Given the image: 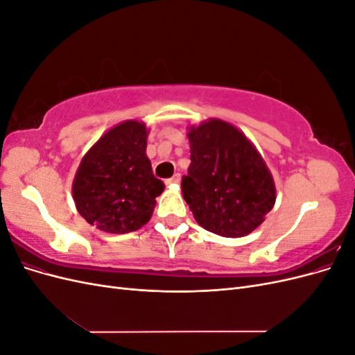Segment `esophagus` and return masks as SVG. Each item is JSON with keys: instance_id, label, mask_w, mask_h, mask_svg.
I'll return each instance as SVG.
<instances>
[{"instance_id": "obj_1", "label": "esophagus", "mask_w": 355, "mask_h": 355, "mask_svg": "<svg viewBox=\"0 0 355 355\" xmlns=\"http://www.w3.org/2000/svg\"><path fill=\"white\" fill-rule=\"evenodd\" d=\"M179 182H180V175H179V173H176L173 178L167 179V180H166V184H167V185H178Z\"/></svg>"}]
</instances>
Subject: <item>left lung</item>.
Segmentation results:
<instances>
[{
    "mask_svg": "<svg viewBox=\"0 0 355 355\" xmlns=\"http://www.w3.org/2000/svg\"><path fill=\"white\" fill-rule=\"evenodd\" d=\"M188 139L191 164L180 185L196 220L222 237L259 227L275 202V187L249 139L222 120L191 127Z\"/></svg>",
    "mask_w": 355,
    "mask_h": 355,
    "instance_id": "8db88e82",
    "label": "left lung"
}]
</instances>
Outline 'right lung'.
<instances>
[{
    "label": "right lung",
    "instance_id": "1",
    "mask_svg": "<svg viewBox=\"0 0 355 355\" xmlns=\"http://www.w3.org/2000/svg\"><path fill=\"white\" fill-rule=\"evenodd\" d=\"M146 127L137 121L115 125L84 155L73 179L78 213L105 232L125 234L145 225L164 184L146 157Z\"/></svg>",
    "mask_w": 355,
    "mask_h": 355
}]
</instances>
